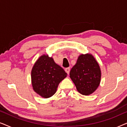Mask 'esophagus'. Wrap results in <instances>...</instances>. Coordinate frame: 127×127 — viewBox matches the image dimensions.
Listing matches in <instances>:
<instances>
[{
	"instance_id": "obj_1",
	"label": "esophagus",
	"mask_w": 127,
	"mask_h": 127,
	"mask_svg": "<svg viewBox=\"0 0 127 127\" xmlns=\"http://www.w3.org/2000/svg\"><path fill=\"white\" fill-rule=\"evenodd\" d=\"M65 72L67 73V74H69V72H70V67H67V68H66L65 69Z\"/></svg>"
}]
</instances>
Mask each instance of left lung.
Listing matches in <instances>:
<instances>
[{
    "label": "left lung",
    "instance_id": "left-lung-1",
    "mask_svg": "<svg viewBox=\"0 0 127 127\" xmlns=\"http://www.w3.org/2000/svg\"><path fill=\"white\" fill-rule=\"evenodd\" d=\"M70 77L81 94L93 93L100 82L101 71L99 65L91 54H81L70 71Z\"/></svg>",
    "mask_w": 127,
    "mask_h": 127
}]
</instances>
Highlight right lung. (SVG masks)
<instances>
[{"label":"right lung","mask_w":127,"mask_h":127,"mask_svg":"<svg viewBox=\"0 0 127 127\" xmlns=\"http://www.w3.org/2000/svg\"><path fill=\"white\" fill-rule=\"evenodd\" d=\"M66 76V73L55 64L52 57L43 54L32 67L31 79L33 89L43 98H50L56 93L60 83Z\"/></svg>","instance_id":"1"}]
</instances>
